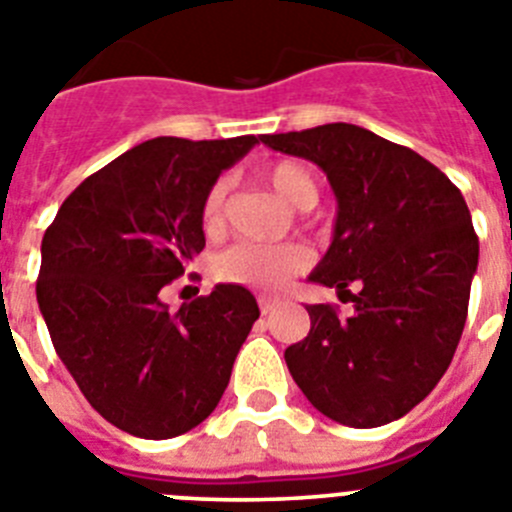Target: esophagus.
Wrapping results in <instances>:
<instances>
[{"instance_id": "esophagus-1", "label": "esophagus", "mask_w": 512, "mask_h": 512, "mask_svg": "<svg viewBox=\"0 0 512 512\" xmlns=\"http://www.w3.org/2000/svg\"><path fill=\"white\" fill-rule=\"evenodd\" d=\"M279 307V300H271V297H259V310L264 312V315H269V312H274Z\"/></svg>"}]
</instances>
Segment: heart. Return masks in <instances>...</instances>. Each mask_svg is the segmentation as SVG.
I'll return each instance as SVG.
<instances>
[{
	"label": "heart",
	"instance_id": "1",
	"mask_svg": "<svg viewBox=\"0 0 512 512\" xmlns=\"http://www.w3.org/2000/svg\"><path fill=\"white\" fill-rule=\"evenodd\" d=\"M266 182L289 205L310 210L318 202V179L300 161H277L266 169ZM225 182H215L202 202V225L215 230L223 223ZM307 266V253L300 246H264V243H235L215 259V277L230 284L277 292Z\"/></svg>",
	"mask_w": 512,
	"mask_h": 512
}]
</instances>
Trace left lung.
<instances>
[{
    "mask_svg": "<svg viewBox=\"0 0 512 512\" xmlns=\"http://www.w3.org/2000/svg\"><path fill=\"white\" fill-rule=\"evenodd\" d=\"M318 164L338 200L333 243L310 282L359 286L354 315L305 305L310 333L284 351L312 408L351 428L392 423L449 369L467 323L479 241L459 189L415 151L330 122L261 135Z\"/></svg>",
    "mask_w": 512,
    "mask_h": 512,
    "instance_id": "8db88e82",
    "label": "left lung"
}]
</instances>
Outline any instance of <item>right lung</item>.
Masks as SVG:
<instances>
[{
    "mask_svg": "<svg viewBox=\"0 0 512 512\" xmlns=\"http://www.w3.org/2000/svg\"><path fill=\"white\" fill-rule=\"evenodd\" d=\"M259 143L153 138L87 176L40 246L38 305L53 348L104 420L140 438H174L223 397L259 305L217 284L176 312L161 289L205 248L202 202Z\"/></svg>",
    "mask_w": 512,
    "mask_h": 512,
    "instance_id": "1",
    "label": "right lung"
}]
</instances>
